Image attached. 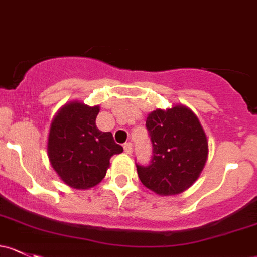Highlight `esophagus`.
<instances>
[{
	"mask_svg": "<svg viewBox=\"0 0 257 257\" xmlns=\"http://www.w3.org/2000/svg\"><path fill=\"white\" fill-rule=\"evenodd\" d=\"M123 148H124V151H125L126 154H131L132 151H133V145H132V143H125Z\"/></svg>",
	"mask_w": 257,
	"mask_h": 257,
	"instance_id": "esophagus-1",
	"label": "esophagus"
}]
</instances>
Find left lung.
<instances>
[{
	"mask_svg": "<svg viewBox=\"0 0 257 257\" xmlns=\"http://www.w3.org/2000/svg\"><path fill=\"white\" fill-rule=\"evenodd\" d=\"M145 124L153 158L148 166L137 164L140 181L160 196L183 192L199 177L208 158V140L198 118L177 104L151 112Z\"/></svg>",
	"mask_w": 257,
	"mask_h": 257,
	"instance_id": "1",
	"label": "left lung"
}]
</instances>
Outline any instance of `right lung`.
Returning <instances> with one entry per match:
<instances>
[{
	"label": "right lung",
	"mask_w": 257,
	"mask_h": 257,
	"mask_svg": "<svg viewBox=\"0 0 257 257\" xmlns=\"http://www.w3.org/2000/svg\"><path fill=\"white\" fill-rule=\"evenodd\" d=\"M99 107L70 102L56 113L48 138V156L59 177L70 187L86 190L106 176L109 159L123 148L110 132L96 125Z\"/></svg>",
	"instance_id": "obj_1"
}]
</instances>
